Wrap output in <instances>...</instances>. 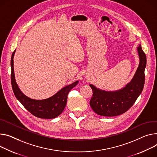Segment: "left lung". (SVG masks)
Instances as JSON below:
<instances>
[{
  "label": "left lung",
  "instance_id": "1",
  "mask_svg": "<svg viewBox=\"0 0 157 157\" xmlns=\"http://www.w3.org/2000/svg\"><path fill=\"white\" fill-rule=\"evenodd\" d=\"M137 51L140 59L138 67L131 81L124 87L113 91L103 90L90 84L93 93L90 104L98 115L115 117L121 115L133 106L140 95L145 83L147 58L141 45L137 48Z\"/></svg>",
  "mask_w": 157,
  "mask_h": 157
}]
</instances>
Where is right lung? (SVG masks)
Listing matches in <instances>:
<instances>
[{
	"label": "right lung",
	"instance_id": "add662e5",
	"mask_svg": "<svg viewBox=\"0 0 157 157\" xmlns=\"http://www.w3.org/2000/svg\"><path fill=\"white\" fill-rule=\"evenodd\" d=\"M16 50L12 53L11 66V83L12 87L16 98L24 107L31 114L37 118L43 119H52L58 117L63 111L70 90L78 84V81L67 85L61 89L53 96L44 99H34L27 97L19 89L16 81L13 69V56Z\"/></svg>",
	"mask_w": 157,
	"mask_h": 157
}]
</instances>
